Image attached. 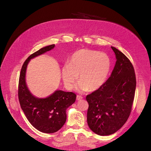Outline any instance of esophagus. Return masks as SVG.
Returning <instances> with one entry per match:
<instances>
[{"mask_svg": "<svg viewBox=\"0 0 151 151\" xmlns=\"http://www.w3.org/2000/svg\"><path fill=\"white\" fill-rule=\"evenodd\" d=\"M83 97L81 96H80V95H78V96H76V100H80L81 99H82Z\"/></svg>", "mask_w": 151, "mask_h": 151, "instance_id": "esophagus-1", "label": "esophagus"}]
</instances>
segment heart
I'll use <instances>...</instances> for the list:
<instances>
[{"label": "heart", "mask_w": 151, "mask_h": 151, "mask_svg": "<svg viewBox=\"0 0 151 151\" xmlns=\"http://www.w3.org/2000/svg\"><path fill=\"white\" fill-rule=\"evenodd\" d=\"M111 68V60L105 52L88 49L76 51L70 58L69 64L62 68V76L65 88L71 90L78 81L79 92L95 91L105 83Z\"/></svg>", "instance_id": "b5f03b06"}]
</instances>
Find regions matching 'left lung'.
<instances>
[{"label":"left lung","mask_w":151,"mask_h":151,"mask_svg":"<svg viewBox=\"0 0 151 151\" xmlns=\"http://www.w3.org/2000/svg\"><path fill=\"white\" fill-rule=\"evenodd\" d=\"M111 48L117 59L111 75L100 88L86 98L89 104L88 124L92 131L101 136L114 133L127 121L136 89L132 63L122 52Z\"/></svg>","instance_id":"1"}]
</instances>
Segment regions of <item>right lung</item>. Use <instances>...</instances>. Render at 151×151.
I'll list each match as a JSON object with an SVG mask.
<instances>
[{"label": "right lung", "mask_w": 151, "mask_h": 151, "mask_svg": "<svg viewBox=\"0 0 151 151\" xmlns=\"http://www.w3.org/2000/svg\"><path fill=\"white\" fill-rule=\"evenodd\" d=\"M54 46H45L29 55L22 66L18 84L19 101L27 120L37 130L46 133H55L62 127L67 119L66 109L75 103L76 98V95L72 92L56 91L48 97L38 99L28 90L25 75L29 62Z\"/></svg>", "instance_id": "add662e5"}]
</instances>
